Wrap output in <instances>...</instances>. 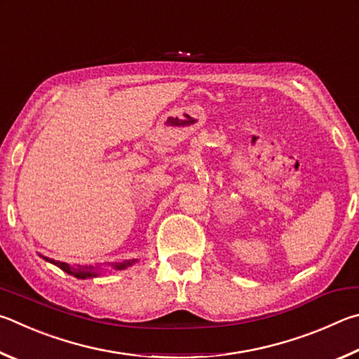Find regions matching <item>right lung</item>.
Returning <instances> with one entry per match:
<instances>
[{"label":"right lung","instance_id":"1","mask_svg":"<svg viewBox=\"0 0 359 359\" xmlns=\"http://www.w3.org/2000/svg\"><path fill=\"white\" fill-rule=\"evenodd\" d=\"M42 259L46 260V262L53 263V265H56L58 268H61L62 271H66L67 274H72V276H75V278H77V279L96 278V276H97V273L94 271V268H93V266H80V265H77V266H71V265H67V263H62V262H56V260L48 259V257H42ZM135 262H137V260H129V262H123V263H111V266H113V269H124V268L130 266L132 263H135Z\"/></svg>","mask_w":359,"mask_h":359}]
</instances>
